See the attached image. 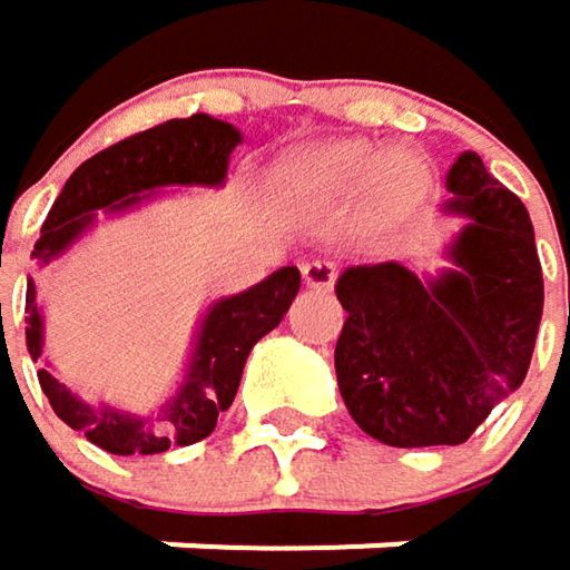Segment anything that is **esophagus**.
<instances>
[{"label":"esophagus","mask_w":570,"mask_h":570,"mask_svg":"<svg viewBox=\"0 0 570 570\" xmlns=\"http://www.w3.org/2000/svg\"><path fill=\"white\" fill-rule=\"evenodd\" d=\"M302 275H305V285L308 288H332L335 278H338V268L332 262H305L302 265Z\"/></svg>","instance_id":"1"}]
</instances>
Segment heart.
<instances>
[{"instance_id": "heart-1", "label": "heart", "mask_w": 570, "mask_h": 570, "mask_svg": "<svg viewBox=\"0 0 570 570\" xmlns=\"http://www.w3.org/2000/svg\"><path fill=\"white\" fill-rule=\"evenodd\" d=\"M368 175L372 202L382 212L412 205L428 181L425 161L409 148H392L382 155L368 142H335L292 158L282 168V188L295 202L322 205L355 195Z\"/></svg>"}]
</instances>
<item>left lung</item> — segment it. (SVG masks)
<instances>
[{
  "label": "left lung",
  "instance_id": "obj_1",
  "mask_svg": "<svg viewBox=\"0 0 570 570\" xmlns=\"http://www.w3.org/2000/svg\"><path fill=\"white\" fill-rule=\"evenodd\" d=\"M451 212L468 215L454 272L422 282L399 262L348 268L335 372L372 438L395 448L461 444L531 365L544 278L524 202L474 151L448 171Z\"/></svg>",
  "mask_w": 570,
  "mask_h": 570
}]
</instances>
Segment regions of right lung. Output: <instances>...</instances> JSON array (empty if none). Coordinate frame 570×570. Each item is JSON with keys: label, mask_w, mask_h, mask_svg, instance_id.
Masks as SVG:
<instances>
[{"label": "right lung", "mask_w": 570, "mask_h": 570, "mask_svg": "<svg viewBox=\"0 0 570 570\" xmlns=\"http://www.w3.org/2000/svg\"><path fill=\"white\" fill-rule=\"evenodd\" d=\"M242 142V132L212 116L171 119L155 129L136 132L122 142L102 148L82 161L56 198L42 235L36 242V258L52 262L89 222L96 208H126L158 185H218L228 171V155ZM302 288V272L295 265L278 268L255 288L222 298L202 322V335L191 355V372L165 412L161 425L148 428L112 409H92L76 399L52 372L39 368V385L52 412L76 431H86L92 444L112 454H158L171 444H195L215 431L218 415L235 402L245 358L252 345L268 335L288 312ZM26 345L32 362L42 355V318L36 308V285L26 288Z\"/></svg>", "instance_id": "1"}]
</instances>
